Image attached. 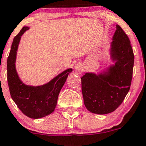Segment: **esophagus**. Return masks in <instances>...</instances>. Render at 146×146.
Segmentation results:
<instances>
[{
  "mask_svg": "<svg viewBox=\"0 0 146 146\" xmlns=\"http://www.w3.org/2000/svg\"><path fill=\"white\" fill-rule=\"evenodd\" d=\"M75 70H76V71L81 72L83 71L84 65L82 63H77V64H76V65H75Z\"/></svg>",
  "mask_w": 146,
  "mask_h": 146,
  "instance_id": "obj_1",
  "label": "esophagus"
}]
</instances>
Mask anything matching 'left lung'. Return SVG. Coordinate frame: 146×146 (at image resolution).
Here are the masks:
<instances>
[{
	"label": "left lung",
	"instance_id": "8db88e82",
	"mask_svg": "<svg viewBox=\"0 0 146 146\" xmlns=\"http://www.w3.org/2000/svg\"><path fill=\"white\" fill-rule=\"evenodd\" d=\"M116 27L110 48L115 64L98 75L85 73L82 77L84 105L92 113L105 115L115 111L130 89L134 55L128 36L118 25Z\"/></svg>",
	"mask_w": 146,
	"mask_h": 146
}]
</instances>
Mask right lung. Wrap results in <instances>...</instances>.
<instances>
[{"mask_svg":"<svg viewBox=\"0 0 146 146\" xmlns=\"http://www.w3.org/2000/svg\"><path fill=\"white\" fill-rule=\"evenodd\" d=\"M29 29L24 27L13 39L7 60V83L11 98L22 113L28 117L39 119L55 110L60 91L72 69L64 70L44 85L32 86L24 84L16 71L15 61L21 36Z\"/></svg>","mask_w":146,"mask_h":146,"instance_id":"1","label":"right lung"}]
</instances>
